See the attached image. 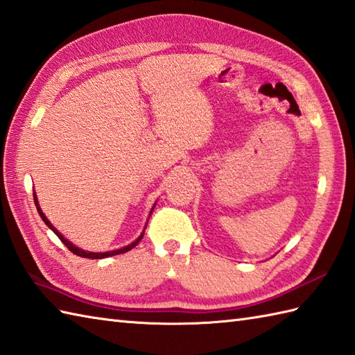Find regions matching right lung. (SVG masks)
Returning <instances> with one entry per match:
<instances>
[{
    "label": "right lung",
    "mask_w": 355,
    "mask_h": 355,
    "mask_svg": "<svg viewBox=\"0 0 355 355\" xmlns=\"http://www.w3.org/2000/svg\"><path fill=\"white\" fill-rule=\"evenodd\" d=\"M33 199H35V205H36V209H38V214L41 216V219H42V222L46 223V225L53 231V233L60 237V241L66 245V247L73 252V254H76V256H81V257H87V259H104V257H110V256H116V254H122V252H127V251H130L132 248H135L137 243H139V241L141 239L144 237V233H146V227H147V223H146V227H144V230H142V233H141V236L137 237V239H135V241L132 242V243H128V245H125V247H122V248H118V250H112V251H104V252H93V251H85V250H83V248H79V247H76L75 243H71L69 239H66L64 237L60 231H58L53 225H52V222H50L49 219H47V216L42 213V209H41V207H40V202H38V198H36V193L33 191ZM155 207H156V202L153 204V207H151V209H150V214L153 213V209H155ZM148 214V216H150ZM148 222V220H147Z\"/></svg>",
    "instance_id": "right-lung-1"
}]
</instances>
